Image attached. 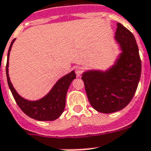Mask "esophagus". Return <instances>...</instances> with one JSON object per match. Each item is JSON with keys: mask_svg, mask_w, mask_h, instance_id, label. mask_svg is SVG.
Segmentation results:
<instances>
[{"mask_svg": "<svg viewBox=\"0 0 151 151\" xmlns=\"http://www.w3.org/2000/svg\"><path fill=\"white\" fill-rule=\"evenodd\" d=\"M82 72H83V70H82V68L81 67H76L75 68V73L77 74V77H81V74H82Z\"/></svg>", "mask_w": 151, "mask_h": 151, "instance_id": "obj_1", "label": "esophagus"}]
</instances>
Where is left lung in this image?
Returning a JSON list of instances; mask_svg holds the SVG:
<instances>
[{
    "mask_svg": "<svg viewBox=\"0 0 151 151\" xmlns=\"http://www.w3.org/2000/svg\"><path fill=\"white\" fill-rule=\"evenodd\" d=\"M115 39L121 53L114 65L106 70H86L81 77L90 105L103 113L118 112L128 106L141 77V61L133 34L118 23Z\"/></svg>",
    "mask_w": 151,
    "mask_h": 151,
    "instance_id": "1",
    "label": "left lung"
}]
</instances>
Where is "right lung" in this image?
<instances>
[{
	"label": "right lung",
	"instance_id": "1",
	"mask_svg": "<svg viewBox=\"0 0 151 151\" xmlns=\"http://www.w3.org/2000/svg\"><path fill=\"white\" fill-rule=\"evenodd\" d=\"M11 42L7 54V61L6 65V74L7 83L10 90L14 96V99L21 110L29 117L36 119L38 121H54L61 116L64 112L66 103V95L68 88L73 80L76 78L74 70H72L69 74H66L60 78L53 86L52 90L46 95L40 99L35 101L28 100L24 99L18 94L14 89L12 83L10 82L8 74L9 56L12 48L13 43Z\"/></svg>",
	"mask_w": 151,
	"mask_h": 151
}]
</instances>
